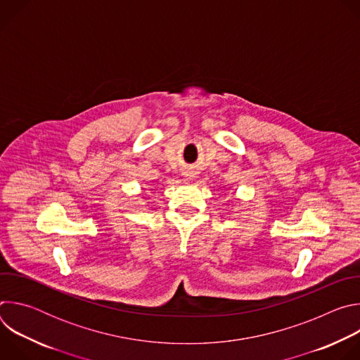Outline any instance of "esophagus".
<instances>
[{
  "instance_id": "obj_1",
  "label": "esophagus",
  "mask_w": 360,
  "mask_h": 360,
  "mask_svg": "<svg viewBox=\"0 0 360 360\" xmlns=\"http://www.w3.org/2000/svg\"><path fill=\"white\" fill-rule=\"evenodd\" d=\"M184 178H185L186 181H192V179L195 178V174H193L192 171H185V172H184Z\"/></svg>"
}]
</instances>
